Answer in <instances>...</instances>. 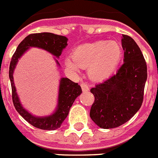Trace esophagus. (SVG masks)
Instances as JSON below:
<instances>
[{
	"label": "esophagus",
	"instance_id": "obj_1",
	"mask_svg": "<svg viewBox=\"0 0 158 158\" xmlns=\"http://www.w3.org/2000/svg\"><path fill=\"white\" fill-rule=\"evenodd\" d=\"M81 87H82V90L83 91H87V90H89V87L87 83H81Z\"/></svg>",
	"mask_w": 158,
	"mask_h": 158
}]
</instances>
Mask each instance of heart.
Wrapping results in <instances>:
<instances>
[{"mask_svg": "<svg viewBox=\"0 0 158 158\" xmlns=\"http://www.w3.org/2000/svg\"><path fill=\"white\" fill-rule=\"evenodd\" d=\"M122 49L115 41L100 40L79 46L73 57L65 60L67 67L74 71L88 68L89 75L96 80H102L113 73L120 61Z\"/></svg>", "mask_w": 158, "mask_h": 158, "instance_id": "heart-1", "label": "heart"}]
</instances>
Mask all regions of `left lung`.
<instances>
[{"label": "left lung", "mask_w": 158, "mask_h": 158, "mask_svg": "<svg viewBox=\"0 0 158 158\" xmlns=\"http://www.w3.org/2000/svg\"><path fill=\"white\" fill-rule=\"evenodd\" d=\"M124 63L117 72L90 89L94 102L90 116L102 129L120 127L138 112L143 102L147 66L138 45L127 35L122 36Z\"/></svg>", "instance_id": "1"}]
</instances>
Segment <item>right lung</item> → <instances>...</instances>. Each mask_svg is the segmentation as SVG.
Segmentation results:
<instances>
[{"label": "right lung", "instance_id": "add662e5", "mask_svg": "<svg viewBox=\"0 0 158 158\" xmlns=\"http://www.w3.org/2000/svg\"><path fill=\"white\" fill-rule=\"evenodd\" d=\"M68 38L63 35H56L50 32L30 34L26 36L18 45L13 54L9 66V79L12 87V98L15 108L19 114L28 123L36 128L46 130H54L60 127L69 113L70 108L74 101L82 93V89L78 83H74L68 78H62L60 80L59 90L58 107L53 114L47 117H35L23 108L16 92L13 82V71L18 59L30 47H37L48 51L56 57L61 55L63 49L68 45ZM57 64L59 62L56 60Z\"/></svg>", "mask_w": 158, "mask_h": 158}]
</instances>
